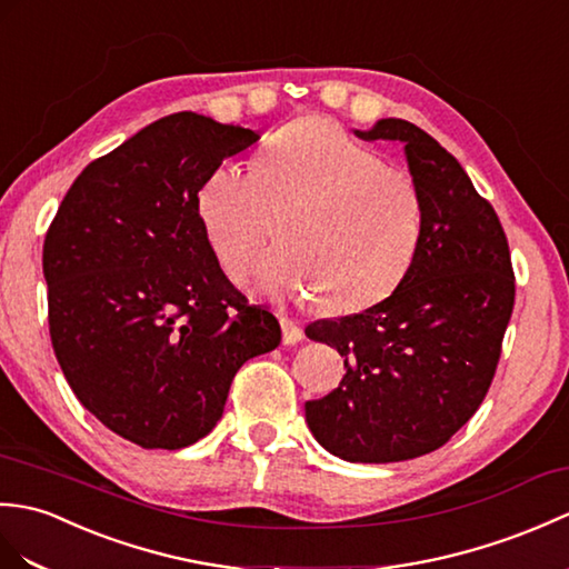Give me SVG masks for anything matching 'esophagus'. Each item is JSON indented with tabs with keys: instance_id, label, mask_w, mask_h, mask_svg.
<instances>
[{
	"instance_id": "34e87169",
	"label": "esophagus",
	"mask_w": 569,
	"mask_h": 569,
	"mask_svg": "<svg viewBox=\"0 0 569 569\" xmlns=\"http://www.w3.org/2000/svg\"><path fill=\"white\" fill-rule=\"evenodd\" d=\"M281 329H283V345H298V341L306 337L302 327L293 320H288V317H283L281 320Z\"/></svg>"
}]
</instances>
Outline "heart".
<instances>
[{"label":"heart","instance_id":"b5f03b06","mask_svg":"<svg viewBox=\"0 0 569 569\" xmlns=\"http://www.w3.org/2000/svg\"><path fill=\"white\" fill-rule=\"evenodd\" d=\"M196 210L230 276L252 267L281 220L283 247L259 263L252 288L273 298H317L327 312L388 298L412 269L425 232L415 179L317 116L263 142L254 171L234 164L210 171Z\"/></svg>","mask_w":569,"mask_h":569}]
</instances>
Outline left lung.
Segmentation results:
<instances>
[{
	"mask_svg": "<svg viewBox=\"0 0 569 569\" xmlns=\"http://www.w3.org/2000/svg\"><path fill=\"white\" fill-rule=\"evenodd\" d=\"M353 133L405 144L425 232L386 300L306 327L337 347L347 371L339 388L306 402V421L341 460L398 463L441 448L478 412L513 310V271L495 208L451 152L402 118Z\"/></svg>",
	"mask_w": 569,
	"mask_h": 569,
	"instance_id": "left-lung-1",
	"label": "left lung"
}]
</instances>
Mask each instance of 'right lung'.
Masks as SVG:
<instances>
[{
    "label": "right lung",
    "instance_id": "1",
    "mask_svg": "<svg viewBox=\"0 0 569 569\" xmlns=\"http://www.w3.org/2000/svg\"><path fill=\"white\" fill-rule=\"evenodd\" d=\"M261 133L181 111L91 162L43 244L48 322L77 400L142 448L210 433L240 366L281 341L210 249L198 189Z\"/></svg>",
    "mask_w": 569,
    "mask_h": 569
}]
</instances>
